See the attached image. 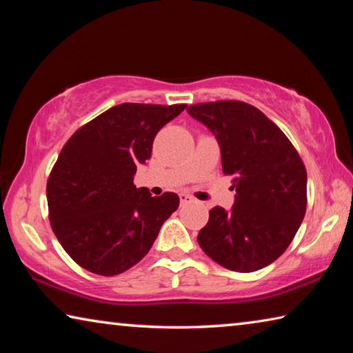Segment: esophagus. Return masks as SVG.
Segmentation results:
<instances>
[{
	"label": "esophagus",
	"mask_w": 353,
	"mask_h": 353,
	"mask_svg": "<svg viewBox=\"0 0 353 353\" xmlns=\"http://www.w3.org/2000/svg\"><path fill=\"white\" fill-rule=\"evenodd\" d=\"M179 198H181V204H187V202L193 201V198H191V196L187 193H181L179 194Z\"/></svg>",
	"instance_id": "1"
}]
</instances>
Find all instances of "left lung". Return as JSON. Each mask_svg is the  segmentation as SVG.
<instances>
[{"label": "left lung", "mask_w": 353, "mask_h": 353, "mask_svg": "<svg viewBox=\"0 0 353 353\" xmlns=\"http://www.w3.org/2000/svg\"><path fill=\"white\" fill-rule=\"evenodd\" d=\"M221 146L223 172L236 191L230 212L213 207L198 243L218 265L254 272L271 265L294 238L307 210V170L276 123L243 101L188 107Z\"/></svg>", "instance_id": "obj_1"}]
</instances>
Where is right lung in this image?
Returning a JSON list of instances; mask_svg holds the SVG:
<instances>
[{
    "label": "right lung",
    "mask_w": 353,
    "mask_h": 353,
    "mask_svg": "<svg viewBox=\"0 0 353 353\" xmlns=\"http://www.w3.org/2000/svg\"><path fill=\"white\" fill-rule=\"evenodd\" d=\"M187 104L124 103L83 124L65 143L46 183L52 232L71 259L98 276H117L145 256L179 207L166 191L137 188V165L155 135Z\"/></svg>",
    "instance_id": "right-lung-1"
}]
</instances>
